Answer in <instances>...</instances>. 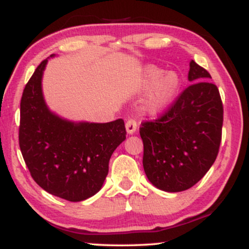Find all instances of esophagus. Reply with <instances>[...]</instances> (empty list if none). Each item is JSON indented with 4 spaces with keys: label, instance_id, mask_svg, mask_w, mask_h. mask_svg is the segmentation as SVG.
Returning a JSON list of instances; mask_svg holds the SVG:
<instances>
[{
    "label": "esophagus",
    "instance_id": "obj_1",
    "mask_svg": "<svg viewBox=\"0 0 249 249\" xmlns=\"http://www.w3.org/2000/svg\"><path fill=\"white\" fill-rule=\"evenodd\" d=\"M125 126H126V131L128 134H133L137 131V121L134 118H128Z\"/></svg>",
    "mask_w": 249,
    "mask_h": 249
}]
</instances>
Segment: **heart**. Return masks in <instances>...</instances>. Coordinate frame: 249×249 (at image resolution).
<instances>
[{
	"mask_svg": "<svg viewBox=\"0 0 249 249\" xmlns=\"http://www.w3.org/2000/svg\"><path fill=\"white\" fill-rule=\"evenodd\" d=\"M164 70L155 65L146 68L143 81L146 87H153L146 100L148 111L157 114L168 108L177 97L181 87V79L177 72L170 71L164 74Z\"/></svg>",
	"mask_w": 249,
	"mask_h": 249,
	"instance_id": "1",
	"label": "heart"
}]
</instances>
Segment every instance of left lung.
Wrapping results in <instances>:
<instances>
[{"label": "left lung", "instance_id": "left-lung-1", "mask_svg": "<svg viewBox=\"0 0 249 249\" xmlns=\"http://www.w3.org/2000/svg\"><path fill=\"white\" fill-rule=\"evenodd\" d=\"M209 78L206 69L191 61L190 86L162 115L141 123L143 170L160 190L181 192L194 186L218 155L223 103Z\"/></svg>", "mask_w": 249, "mask_h": 249}]
</instances>
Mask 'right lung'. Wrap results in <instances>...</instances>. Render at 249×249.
Here are the masks:
<instances>
[{"label":"right lung","instance_id":"obj_1","mask_svg":"<svg viewBox=\"0 0 249 249\" xmlns=\"http://www.w3.org/2000/svg\"><path fill=\"white\" fill-rule=\"evenodd\" d=\"M47 62L37 65L21 96L20 152L41 188L78 202L101 190L110 157L126 139V130L123 119L105 124H74L50 112L41 90Z\"/></svg>","mask_w":249,"mask_h":249}]
</instances>
